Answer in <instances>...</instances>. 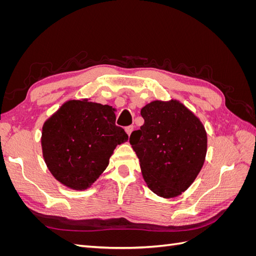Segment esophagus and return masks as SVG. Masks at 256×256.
I'll return each mask as SVG.
<instances>
[{"label": "esophagus", "mask_w": 256, "mask_h": 256, "mask_svg": "<svg viewBox=\"0 0 256 256\" xmlns=\"http://www.w3.org/2000/svg\"><path fill=\"white\" fill-rule=\"evenodd\" d=\"M125 130H126L127 134H128V136H130V134H131V132H132V131H134V126H128V127H126V128H125Z\"/></svg>", "instance_id": "esophagus-1"}]
</instances>
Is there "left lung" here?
I'll list each match as a JSON object with an SVG mask.
<instances>
[{
    "instance_id": "1",
    "label": "left lung",
    "mask_w": 256,
    "mask_h": 256,
    "mask_svg": "<svg viewBox=\"0 0 256 256\" xmlns=\"http://www.w3.org/2000/svg\"><path fill=\"white\" fill-rule=\"evenodd\" d=\"M144 125L129 142L140 160L144 180L162 198L182 194L204 164L207 136L203 124L177 100L152 102L141 110Z\"/></svg>"
}]
</instances>
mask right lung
<instances>
[{"instance_id": "obj_1", "label": "right lung", "mask_w": 256, "mask_h": 256, "mask_svg": "<svg viewBox=\"0 0 256 256\" xmlns=\"http://www.w3.org/2000/svg\"><path fill=\"white\" fill-rule=\"evenodd\" d=\"M114 111L108 104L69 100L44 122V159L60 182L85 190L104 171L115 147L128 140L115 125Z\"/></svg>"}]
</instances>
